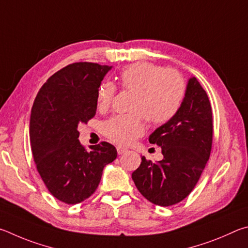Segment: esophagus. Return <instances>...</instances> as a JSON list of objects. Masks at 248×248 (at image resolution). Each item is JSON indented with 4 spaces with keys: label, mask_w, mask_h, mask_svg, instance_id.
Returning <instances> with one entry per match:
<instances>
[{
    "label": "esophagus",
    "mask_w": 248,
    "mask_h": 248,
    "mask_svg": "<svg viewBox=\"0 0 248 248\" xmlns=\"http://www.w3.org/2000/svg\"><path fill=\"white\" fill-rule=\"evenodd\" d=\"M116 150H117V154H119V155H123V154L127 153V151H128L126 148H123V147H117Z\"/></svg>",
    "instance_id": "1"
}]
</instances>
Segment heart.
Wrapping results in <instances>:
<instances>
[{
  "instance_id": "b5f03b06",
  "label": "heart",
  "mask_w": 248,
  "mask_h": 248,
  "mask_svg": "<svg viewBox=\"0 0 248 248\" xmlns=\"http://www.w3.org/2000/svg\"><path fill=\"white\" fill-rule=\"evenodd\" d=\"M123 90L134 93L128 114L110 117L102 125V132L108 140L127 146L144 133V121L151 124H166L174 117L183 104L186 82L179 72L167 69L149 62L129 64L120 72ZM116 87L103 81L97 90V107L107 110L111 106Z\"/></svg>"
}]
</instances>
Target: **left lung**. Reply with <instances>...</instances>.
Segmentation results:
<instances>
[{
  "mask_svg": "<svg viewBox=\"0 0 248 248\" xmlns=\"http://www.w3.org/2000/svg\"><path fill=\"white\" fill-rule=\"evenodd\" d=\"M214 124L211 104L196 77L188 80L177 114L155 129L150 144L161 147L158 163L141 158L132 179L137 189L155 205L169 207L183 201L196 186L209 160Z\"/></svg>",
  "mask_w": 248,
  "mask_h": 248,
  "instance_id": "8db88e82",
  "label": "left lung"
}]
</instances>
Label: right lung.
<instances>
[{
  "mask_svg": "<svg viewBox=\"0 0 248 248\" xmlns=\"http://www.w3.org/2000/svg\"><path fill=\"white\" fill-rule=\"evenodd\" d=\"M111 67L97 63L69 64L54 73L39 90L30 115V145L37 170L53 196L67 205L90 197L103 168L117 157L107 141L80 145L78 126L97 111V90Z\"/></svg>",
  "mask_w": 248,
  "mask_h": 248,
  "instance_id": "obj_1",
  "label": "right lung"
}]
</instances>
